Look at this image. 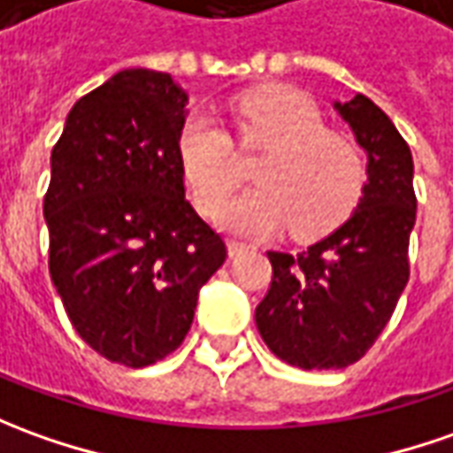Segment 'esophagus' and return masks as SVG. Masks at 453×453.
<instances>
[{"label": "esophagus", "mask_w": 453, "mask_h": 453, "mask_svg": "<svg viewBox=\"0 0 453 453\" xmlns=\"http://www.w3.org/2000/svg\"><path fill=\"white\" fill-rule=\"evenodd\" d=\"M252 250L248 242H240V240H227V252L233 255V257H238V255H242V252Z\"/></svg>", "instance_id": "1"}]
</instances>
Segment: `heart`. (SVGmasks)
Listing matches in <instances>:
<instances>
[{
	"instance_id": "b5f03b06",
	"label": "heart",
	"mask_w": 453,
	"mask_h": 453,
	"mask_svg": "<svg viewBox=\"0 0 453 453\" xmlns=\"http://www.w3.org/2000/svg\"><path fill=\"white\" fill-rule=\"evenodd\" d=\"M240 150L265 149L252 165L257 183L226 203L220 223L242 235L290 227L295 238L330 233L355 211L367 168L355 143L325 128L317 106L290 88H265L238 101ZM178 158L203 213H215L240 183L238 156L208 113L188 116L178 134Z\"/></svg>"
}]
</instances>
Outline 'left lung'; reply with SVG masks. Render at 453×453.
Listing matches in <instances>:
<instances>
[{
  "label": "left lung",
  "mask_w": 453,
  "mask_h": 453,
  "mask_svg": "<svg viewBox=\"0 0 453 453\" xmlns=\"http://www.w3.org/2000/svg\"><path fill=\"white\" fill-rule=\"evenodd\" d=\"M334 109L369 156L359 205L304 252H267L273 280L255 310L270 352L300 369H342L362 359L409 282V235L417 220L411 150L367 96L357 94Z\"/></svg>",
  "instance_id": "left-lung-1"
}]
</instances>
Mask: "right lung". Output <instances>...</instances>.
I'll return each instance as SVG.
<instances>
[{
  "mask_svg": "<svg viewBox=\"0 0 453 453\" xmlns=\"http://www.w3.org/2000/svg\"><path fill=\"white\" fill-rule=\"evenodd\" d=\"M186 104L171 73L119 72L73 104L51 150V282L79 337L123 367L178 349L198 292L227 257L186 198Z\"/></svg>",
  "mask_w": 453,
  "mask_h": 453,
  "instance_id": "right-lung-1",
  "label": "right lung"
}]
</instances>
